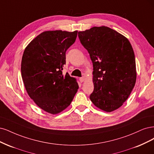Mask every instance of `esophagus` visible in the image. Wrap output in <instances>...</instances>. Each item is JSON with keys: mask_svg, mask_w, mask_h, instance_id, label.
Returning a JSON list of instances; mask_svg holds the SVG:
<instances>
[{"mask_svg": "<svg viewBox=\"0 0 154 154\" xmlns=\"http://www.w3.org/2000/svg\"><path fill=\"white\" fill-rule=\"evenodd\" d=\"M79 81H80V82H84V81H85V78H84V77H81V78H79Z\"/></svg>", "mask_w": 154, "mask_h": 154, "instance_id": "34e87169", "label": "esophagus"}]
</instances>
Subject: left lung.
<instances>
[{
    "instance_id": "left-lung-1",
    "label": "left lung",
    "mask_w": 154,
    "mask_h": 154,
    "mask_svg": "<svg viewBox=\"0 0 154 154\" xmlns=\"http://www.w3.org/2000/svg\"><path fill=\"white\" fill-rule=\"evenodd\" d=\"M78 36L93 63L94 90L90 100L102 111L117 109L127 100L136 84L135 56L131 43L106 26L80 31Z\"/></svg>"
}]
</instances>
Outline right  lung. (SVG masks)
Returning a JSON list of instances; mask_svg holds the SVG:
<instances>
[{
	"label": "right lung",
	"mask_w": 154,
	"mask_h": 154,
	"mask_svg": "<svg viewBox=\"0 0 154 154\" xmlns=\"http://www.w3.org/2000/svg\"><path fill=\"white\" fill-rule=\"evenodd\" d=\"M77 36V31H45L23 52L21 73L26 90L39 107L52 115L70 106L78 90L76 79L62 72L66 51Z\"/></svg>",
	"instance_id": "obj_1"
}]
</instances>
